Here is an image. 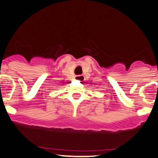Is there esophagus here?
I'll return each instance as SVG.
<instances>
[{
  "label": "esophagus",
  "mask_w": 158,
  "mask_h": 158,
  "mask_svg": "<svg viewBox=\"0 0 158 158\" xmlns=\"http://www.w3.org/2000/svg\"><path fill=\"white\" fill-rule=\"evenodd\" d=\"M74 79L77 80V81H84L85 77H84V75H77V76H75Z\"/></svg>",
  "instance_id": "esophagus-1"
}]
</instances>
